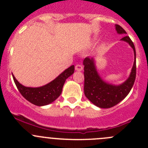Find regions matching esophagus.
<instances>
[{
    "label": "esophagus",
    "instance_id": "esophagus-1",
    "mask_svg": "<svg viewBox=\"0 0 148 148\" xmlns=\"http://www.w3.org/2000/svg\"><path fill=\"white\" fill-rule=\"evenodd\" d=\"M75 69L76 71H82V70H83V66L81 64H77V65H75Z\"/></svg>",
    "mask_w": 148,
    "mask_h": 148
}]
</instances>
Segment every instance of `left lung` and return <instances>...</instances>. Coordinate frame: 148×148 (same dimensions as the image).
Masks as SVG:
<instances>
[{
    "label": "left lung",
    "instance_id": "left-lung-1",
    "mask_svg": "<svg viewBox=\"0 0 148 148\" xmlns=\"http://www.w3.org/2000/svg\"><path fill=\"white\" fill-rule=\"evenodd\" d=\"M118 34H127L121 26L116 24ZM133 48L134 53V63L130 76L119 85H115L106 82L99 75L95 66V59L87 57L83 61L84 74V95L93 104L100 108H110L122 101L131 90L136 79V49L133 41L129 36L121 39Z\"/></svg>",
    "mask_w": 148,
    "mask_h": 148
}]
</instances>
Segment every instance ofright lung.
<instances>
[{
    "instance_id": "add662e5",
    "label": "right lung",
    "mask_w": 148,
    "mask_h": 148,
    "mask_svg": "<svg viewBox=\"0 0 148 148\" xmlns=\"http://www.w3.org/2000/svg\"><path fill=\"white\" fill-rule=\"evenodd\" d=\"M74 70V65H72L56 77L54 80L39 87H25L18 82L14 75H12V77L17 88L24 99L35 105L44 106L51 104L59 97L65 81L73 75Z\"/></svg>"
}]
</instances>
